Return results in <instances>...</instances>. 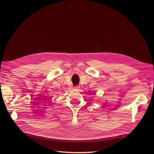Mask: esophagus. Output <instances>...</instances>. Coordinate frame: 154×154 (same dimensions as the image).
<instances>
[{"mask_svg":"<svg viewBox=\"0 0 154 154\" xmlns=\"http://www.w3.org/2000/svg\"><path fill=\"white\" fill-rule=\"evenodd\" d=\"M79 88H80V86L79 85H76L74 87V90H79Z\"/></svg>","mask_w":154,"mask_h":154,"instance_id":"esophagus-1","label":"esophagus"}]
</instances>
